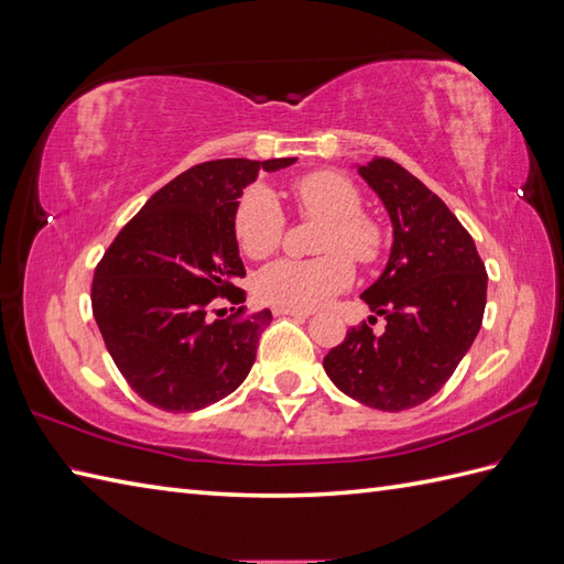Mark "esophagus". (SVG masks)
I'll return each mask as SVG.
<instances>
[{
  "label": "esophagus",
  "mask_w": 564,
  "mask_h": 564,
  "mask_svg": "<svg viewBox=\"0 0 564 564\" xmlns=\"http://www.w3.org/2000/svg\"><path fill=\"white\" fill-rule=\"evenodd\" d=\"M273 315L275 317H310V310H295V307H273Z\"/></svg>",
  "instance_id": "esophagus-1"
}]
</instances>
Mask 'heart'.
I'll return each instance as SVG.
<instances>
[{
    "label": "heart",
    "mask_w": 564,
    "mask_h": 564,
    "mask_svg": "<svg viewBox=\"0 0 564 564\" xmlns=\"http://www.w3.org/2000/svg\"><path fill=\"white\" fill-rule=\"evenodd\" d=\"M293 196L303 218L322 220L317 259H279L261 269L254 291L275 307L313 310L354 283V263L376 261L382 249L380 225L364 215V198L349 178L337 172H310L293 184ZM239 249L251 259H263L281 245L285 215L267 186H251L239 198L232 218Z\"/></svg>",
    "instance_id": "heart-1"
}]
</instances>
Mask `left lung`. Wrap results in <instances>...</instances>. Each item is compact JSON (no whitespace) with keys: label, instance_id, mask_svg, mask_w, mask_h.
Listing matches in <instances>:
<instances>
[{"label":"left lung","instance_id":"left-lung-1","mask_svg":"<svg viewBox=\"0 0 564 564\" xmlns=\"http://www.w3.org/2000/svg\"><path fill=\"white\" fill-rule=\"evenodd\" d=\"M358 174L392 220L388 267L361 295L388 325L382 334L366 322L351 327L325 356V370L361 404L402 412L434 398L473 346L485 315L487 271L470 232L402 164L376 158Z\"/></svg>","mask_w":564,"mask_h":564}]
</instances>
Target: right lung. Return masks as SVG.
I'll use <instances>...</instances> for the list:
<instances>
[{"instance_id": "1", "label": "right lung", "mask_w": 564, "mask_h": 564, "mask_svg": "<svg viewBox=\"0 0 564 564\" xmlns=\"http://www.w3.org/2000/svg\"><path fill=\"white\" fill-rule=\"evenodd\" d=\"M295 158L213 160L162 186L126 223L94 271L91 310L126 382L164 412H196L235 392L257 358L269 310L213 319V303H242L232 218L259 170ZM235 310V307H230Z\"/></svg>"}]
</instances>
